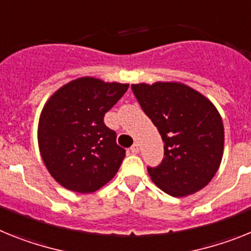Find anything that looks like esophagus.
<instances>
[{"label":"esophagus","mask_w":251,"mask_h":251,"mask_svg":"<svg viewBox=\"0 0 251 251\" xmlns=\"http://www.w3.org/2000/svg\"><path fill=\"white\" fill-rule=\"evenodd\" d=\"M130 151L132 152V154H138L139 152V145L136 143L134 144V145H132L131 148H130Z\"/></svg>","instance_id":"1"}]
</instances>
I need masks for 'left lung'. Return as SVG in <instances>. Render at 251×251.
<instances>
[{
  "instance_id": "1",
  "label": "left lung",
  "mask_w": 251,
  "mask_h": 251,
  "mask_svg": "<svg viewBox=\"0 0 251 251\" xmlns=\"http://www.w3.org/2000/svg\"><path fill=\"white\" fill-rule=\"evenodd\" d=\"M131 89L164 143L160 164L148 167L152 182L173 197L207 186L224 151V125L215 106L180 83L132 84Z\"/></svg>"
}]
</instances>
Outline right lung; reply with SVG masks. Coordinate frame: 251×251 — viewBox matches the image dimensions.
Wrapping results in <instances>:
<instances>
[{
	"instance_id": "1",
	"label": "right lung",
	"mask_w": 251,
	"mask_h": 251,
	"mask_svg": "<svg viewBox=\"0 0 251 251\" xmlns=\"http://www.w3.org/2000/svg\"><path fill=\"white\" fill-rule=\"evenodd\" d=\"M127 88L78 78L47 102L39 121V148L49 173L63 187L91 193L117 173L126 150L117 145L116 132L103 119Z\"/></svg>"
}]
</instances>
